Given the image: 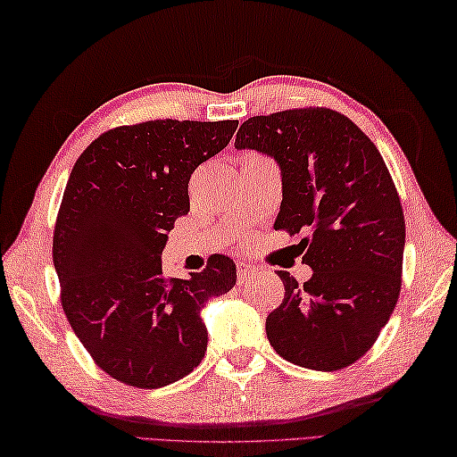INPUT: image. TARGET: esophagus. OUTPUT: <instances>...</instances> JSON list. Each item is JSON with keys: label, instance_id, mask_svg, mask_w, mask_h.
Listing matches in <instances>:
<instances>
[{"label": "esophagus", "instance_id": "esophagus-1", "mask_svg": "<svg viewBox=\"0 0 457 457\" xmlns=\"http://www.w3.org/2000/svg\"><path fill=\"white\" fill-rule=\"evenodd\" d=\"M237 276H238V284L245 286V284H250L253 280H256L258 270L254 266L246 264V262H238L237 264Z\"/></svg>", "mask_w": 457, "mask_h": 457}]
</instances>
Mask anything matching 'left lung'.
I'll list each match as a JSON object with an SVG mask.
<instances>
[{
    "instance_id": "8db88e82",
    "label": "left lung",
    "mask_w": 457,
    "mask_h": 457,
    "mask_svg": "<svg viewBox=\"0 0 457 457\" xmlns=\"http://www.w3.org/2000/svg\"><path fill=\"white\" fill-rule=\"evenodd\" d=\"M237 150L274 157L282 171L276 230L305 235L312 278L280 270L286 294L268 315L278 355L305 369L339 370L377 341L403 286L404 212L383 155L347 116L294 108L248 118Z\"/></svg>"
}]
</instances>
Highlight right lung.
Instances as JSON below:
<instances>
[{
    "label": "right lung",
    "mask_w": 457,
    "mask_h": 457,
    "mask_svg": "<svg viewBox=\"0 0 457 457\" xmlns=\"http://www.w3.org/2000/svg\"><path fill=\"white\" fill-rule=\"evenodd\" d=\"M238 120H150L108 129L74 163L57 215L53 262L72 331L120 383L160 388L207 351L201 310L237 284L217 254L187 280L167 278V232L189 212V179L228 145Z\"/></svg>",
    "instance_id": "1"
}]
</instances>
